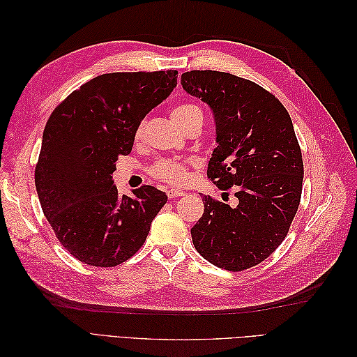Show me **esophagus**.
<instances>
[{"mask_svg": "<svg viewBox=\"0 0 357 357\" xmlns=\"http://www.w3.org/2000/svg\"><path fill=\"white\" fill-rule=\"evenodd\" d=\"M167 195H168V198H178V197H183L185 195V192L183 190H178V189H169L168 192H167Z\"/></svg>", "mask_w": 357, "mask_h": 357, "instance_id": "1", "label": "esophagus"}]
</instances>
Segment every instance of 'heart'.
Listing matches in <instances>:
<instances>
[{"mask_svg":"<svg viewBox=\"0 0 357 357\" xmlns=\"http://www.w3.org/2000/svg\"><path fill=\"white\" fill-rule=\"evenodd\" d=\"M172 121L176 122V125L181 129L185 126L189 121L195 117H201L202 119V112L198 105L195 104H180L177 105L174 110L171 113ZM142 134V126L137 129V137ZM188 167L186 162L183 160H177V159H160L152 165L150 168V172L152 176H155L156 178L171 183V185H183L188 180Z\"/></svg>","mask_w":357,"mask_h":357,"instance_id":"obj_1","label":"heart"}]
</instances>
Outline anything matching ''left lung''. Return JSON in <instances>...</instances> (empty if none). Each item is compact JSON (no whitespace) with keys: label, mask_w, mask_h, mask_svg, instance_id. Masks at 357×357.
<instances>
[{"label":"left lung","mask_w":357,"mask_h":357,"mask_svg":"<svg viewBox=\"0 0 357 357\" xmlns=\"http://www.w3.org/2000/svg\"><path fill=\"white\" fill-rule=\"evenodd\" d=\"M181 86L207 104L215 143L207 176L235 188L236 207L204 197L190 229L193 245L213 265L243 271L271 255L299 207L304 164L287 110L261 86L222 71H188Z\"/></svg>","instance_id":"8db88e82"}]
</instances>
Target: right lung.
I'll return each instance as SVG.
<instances>
[{"label": "right lung", "instance_id": "add662e5", "mask_svg": "<svg viewBox=\"0 0 357 357\" xmlns=\"http://www.w3.org/2000/svg\"><path fill=\"white\" fill-rule=\"evenodd\" d=\"M177 71L110 73L80 86L49 117L36 167L43 213L59 243L92 266L134 256L168 197L153 186L121 197L119 156L131 153L147 113L177 86Z\"/></svg>", "mask_w": 357, "mask_h": 357}]
</instances>
